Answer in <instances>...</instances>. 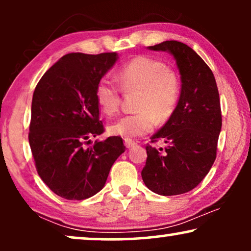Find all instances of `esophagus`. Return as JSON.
Here are the masks:
<instances>
[{
  "label": "esophagus",
  "mask_w": 251,
  "mask_h": 251,
  "mask_svg": "<svg viewBox=\"0 0 251 251\" xmlns=\"http://www.w3.org/2000/svg\"><path fill=\"white\" fill-rule=\"evenodd\" d=\"M125 145H126V149H131V147H133V146L136 145V143L133 142L132 139H128V138H126V139H125Z\"/></svg>",
  "instance_id": "1"
}]
</instances>
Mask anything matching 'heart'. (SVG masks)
Returning a JSON list of instances; mask_svg holds the SVG:
<instances>
[{
	"label": "heart",
	"instance_id": "1",
	"mask_svg": "<svg viewBox=\"0 0 251 251\" xmlns=\"http://www.w3.org/2000/svg\"><path fill=\"white\" fill-rule=\"evenodd\" d=\"M121 87L126 91L139 90L138 113L125 115L108 126L109 133L125 138H137L152 131L157 119L166 121L173 115L179 99V82L163 63L140 56L128 61L116 74ZM97 105L106 115H113L120 106L119 88L102 77L95 89Z\"/></svg>",
	"mask_w": 251,
	"mask_h": 251
}]
</instances>
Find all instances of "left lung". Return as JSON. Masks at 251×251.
I'll return each instance as SVG.
<instances>
[{
	"mask_svg": "<svg viewBox=\"0 0 251 251\" xmlns=\"http://www.w3.org/2000/svg\"><path fill=\"white\" fill-rule=\"evenodd\" d=\"M147 49L174 57L181 84L173 115L151 138L166 147L146 146L142 178L156 194H183L197 187L215 162L222 130L217 84L208 65L185 43L164 41Z\"/></svg>",
	"mask_w": 251,
	"mask_h": 251,
	"instance_id": "left-lung-1",
	"label": "left lung"
}]
</instances>
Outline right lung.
Listing matches in <instances>:
<instances>
[{"mask_svg": "<svg viewBox=\"0 0 251 251\" xmlns=\"http://www.w3.org/2000/svg\"><path fill=\"white\" fill-rule=\"evenodd\" d=\"M118 59L116 52L65 54L34 90L28 139L37 174L67 200L97 194L126 150L121 137L115 136L87 146L104 132L96 85Z\"/></svg>", "mask_w": 251, "mask_h": 251, "instance_id": "1", "label": "right lung"}]
</instances>
